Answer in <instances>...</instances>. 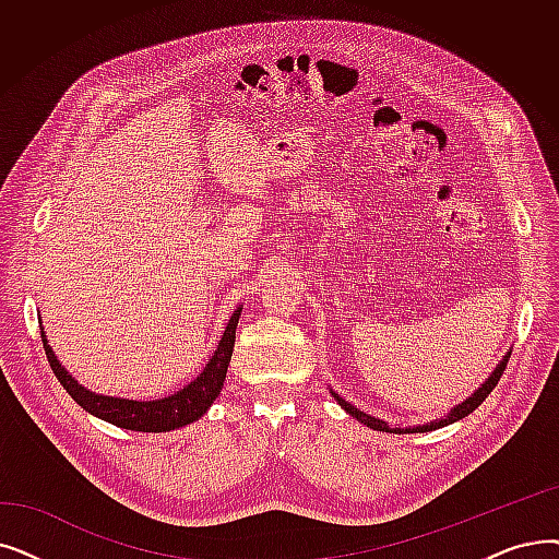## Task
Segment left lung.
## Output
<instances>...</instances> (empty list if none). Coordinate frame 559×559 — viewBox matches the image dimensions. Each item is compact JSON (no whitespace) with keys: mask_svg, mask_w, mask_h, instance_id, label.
Wrapping results in <instances>:
<instances>
[{"mask_svg":"<svg viewBox=\"0 0 559 559\" xmlns=\"http://www.w3.org/2000/svg\"><path fill=\"white\" fill-rule=\"evenodd\" d=\"M509 354L512 352H507V356L498 362L496 366V370L491 372V377L484 381L477 391L471 395V397H466L464 402L461 404H456L448 416H441V418H436V420H429L427 425H414V427H391L388 423H383V420H379V418H374V416H368V414H362V411H358L356 406H352L349 402H345L343 397H340L337 393H333L331 391V395L337 400V404L343 406L347 414L352 416V418H356L358 423H362V425H368L370 429H377V431H388V433H425V431H433V429H441V427H448V425H452V423H456V420H461V418H466L468 414H473V411L489 397V393L493 391L496 388V383L500 381V377H502V372H504V368H507V360H509Z\"/></svg>","mask_w":559,"mask_h":559,"instance_id":"8db88e82","label":"left lung"}]
</instances>
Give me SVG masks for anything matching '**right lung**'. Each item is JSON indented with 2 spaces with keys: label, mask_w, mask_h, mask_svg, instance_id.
<instances>
[{
  "label": "right lung",
  "mask_w": 559,
  "mask_h": 559,
  "mask_svg": "<svg viewBox=\"0 0 559 559\" xmlns=\"http://www.w3.org/2000/svg\"><path fill=\"white\" fill-rule=\"evenodd\" d=\"M239 312H241V308H237L233 312V318L228 320V326L219 340V345H216L203 372L191 383H187L176 395H168V397L153 400V402L107 397V395H95V393L86 391L82 383H78L66 372V368L57 360L52 347L47 345V337L43 331H40V337H43V347H45L47 360H50V368H52L55 377L61 381L66 393L75 400L84 411H88L91 416L103 418L116 427L132 429V431H171V429H178L193 420H199L212 406V402L219 397L224 381H226L233 347H235V329L239 322Z\"/></svg>",
  "instance_id": "right-lung-1"
}]
</instances>
